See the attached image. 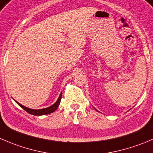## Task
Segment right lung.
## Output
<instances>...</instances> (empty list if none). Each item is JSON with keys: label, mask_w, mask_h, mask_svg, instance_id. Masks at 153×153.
Listing matches in <instances>:
<instances>
[{"label": "right lung", "mask_w": 153, "mask_h": 153, "mask_svg": "<svg viewBox=\"0 0 153 153\" xmlns=\"http://www.w3.org/2000/svg\"><path fill=\"white\" fill-rule=\"evenodd\" d=\"M61 97H62V93H60V96H59L58 99L57 100V102L54 104V105H51L50 107L46 108H43V109H30V108H28L27 107L24 106V105H21L20 103H19L18 102H16L21 107V108H23L25 111H27V113L29 114H32V115H35V116H41V115H45V114H51V113L54 112L57 110V108H58L59 105H60V100H61Z\"/></svg>", "instance_id": "right-lung-1"}]
</instances>
